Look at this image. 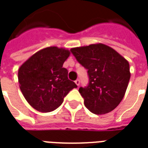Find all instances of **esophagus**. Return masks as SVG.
Here are the masks:
<instances>
[{
	"label": "esophagus",
	"mask_w": 148,
	"mask_h": 148,
	"mask_svg": "<svg viewBox=\"0 0 148 148\" xmlns=\"http://www.w3.org/2000/svg\"><path fill=\"white\" fill-rule=\"evenodd\" d=\"M75 82V84H76L77 86H79V85H80V80L79 79H77L76 81H75V82Z\"/></svg>",
	"instance_id": "1"
}]
</instances>
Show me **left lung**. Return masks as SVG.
Returning <instances> with one entry per match:
<instances>
[{"label":"left lung","instance_id":"1","mask_svg":"<svg viewBox=\"0 0 148 148\" xmlns=\"http://www.w3.org/2000/svg\"><path fill=\"white\" fill-rule=\"evenodd\" d=\"M77 62L88 70V84L79 92L92 113H109L122 100L130 78V64L112 48L103 44L71 49Z\"/></svg>","mask_w":148,"mask_h":148}]
</instances>
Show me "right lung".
<instances>
[{
	"instance_id": "right-lung-1",
	"label": "right lung",
	"mask_w": 148,
	"mask_h": 148,
	"mask_svg": "<svg viewBox=\"0 0 148 148\" xmlns=\"http://www.w3.org/2000/svg\"><path fill=\"white\" fill-rule=\"evenodd\" d=\"M71 52L65 49L48 47L36 52L19 67L18 79L22 93L35 110L50 112L77 85L68 79L63 67Z\"/></svg>"
}]
</instances>
